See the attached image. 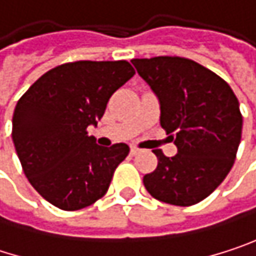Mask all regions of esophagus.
Returning a JSON list of instances; mask_svg holds the SVG:
<instances>
[{"label": "esophagus", "instance_id": "obj_1", "mask_svg": "<svg viewBox=\"0 0 256 256\" xmlns=\"http://www.w3.org/2000/svg\"><path fill=\"white\" fill-rule=\"evenodd\" d=\"M139 152H140L139 148H136V146H132V148H130V154H132V156H136V154H139Z\"/></svg>", "mask_w": 256, "mask_h": 256}]
</instances>
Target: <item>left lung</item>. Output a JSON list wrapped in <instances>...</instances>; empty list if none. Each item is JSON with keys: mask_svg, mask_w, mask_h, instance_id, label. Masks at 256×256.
<instances>
[{"mask_svg": "<svg viewBox=\"0 0 256 256\" xmlns=\"http://www.w3.org/2000/svg\"><path fill=\"white\" fill-rule=\"evenodd\" d=\"M138 74L160 102V124L172 134L178 154H154L158 164L144 176L157 200L191 206L209 194L231 170L242 139L243 118L231 87L200 64L158 56L133 59Z\"/></svg>", "mask_w": 256, "mask_h": 256, "instance_id": "1", "label": "left lung"}]
</instances>
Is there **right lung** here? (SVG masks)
Instances as JSON below:
<instances>
[{
  "mask_svg": "<svg viewBox=\"0 0 256 256\" xmlns=\"http://www.w3.org/2000/svg\"><path fill=\"white\" fill-rule=\"evenodd\" d=\"M134 76L126 60H78L38 78L13 114V142L26 178L62 210H78L105 196L126 144L99 146L88 126L102 118L112 93Z\"/></svg>",
  "mask_w": 256,
  "mask_h": 256,
  "instance_id": "1",
  "label": "right lung"
}]
</instances>
